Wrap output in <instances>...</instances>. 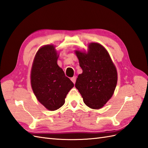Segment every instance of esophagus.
<instances>
[{
	"instance_id": "1",
	"label": "esophagus",
	"mask_w": 148,
	"mask_h": 148,
	"mask_svg": "<svg viewBox=\"0 0 148 148\" xmlns=\"http://www.w3.org/2000/svg\"><path fill=\"white\" fill-rule=\"evenodd\" d=\"M76 77H72V78H71V80L72 81V82L73 83V84H75V82H76Z\"/></svg>"
}]
</instances>
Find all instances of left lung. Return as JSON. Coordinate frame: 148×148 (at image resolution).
<instances>
[{"label": "left lung", "instance_id": "1", "mask_svg": "<svg viewBox=\"0 0 148 148\" xmlns=\"http://www.w3.org/2000/svg\"><path fill=\"white\" fill-rule=\"evenodd\" d=\"M87 53L76 51L83 73L78 76L75 87L84 103L99 109L112 96L117 82L116 68L107 50L98 43H90Z\"/></svg>", "mask_w": 148, "mask_h": 148}]
</instances>
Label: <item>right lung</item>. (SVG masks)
Wrapping results in <instances>:
<instances>
[{
	"mask_svg": "<svg viewBox=\"0 0 148 148\" xmlns=\"http://www.w3.org/2000/svg\"><path fill=\"white\" fill-rule=\"evenodd\" d=\"M58 58L53 45L43 46L36 55L31 69L32 90L38 101L49 110L62 107L68 93L74 86L58 65Z\"/></svg>",
	"mask_w": 148,
	"mask_h": 148,
	"instance_id": "add662e5",
	"label": "right lung"
}]
</instances>
